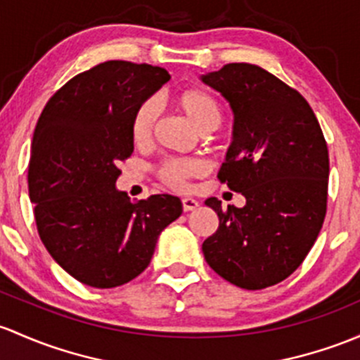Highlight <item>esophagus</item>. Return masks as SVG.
I'll return each instance as SVG.
<instances>
[{
    "label": "esophagus",
    "instance_id": "obj_1",
    "mask_svg": "<svg viewBox=\"0 0 360 360\" xmlns=\"http://www.w3.org/2000/svg\"><path fill=\"white\" fill-rule=\"evenodd\" d=\"M198 205H200V203L196 202V200H193V198H183V210H184V212H191V210L198 209Z\"/></svg>",
    "mask_w": 360,
    "mask_h": 360
}]
</instances>
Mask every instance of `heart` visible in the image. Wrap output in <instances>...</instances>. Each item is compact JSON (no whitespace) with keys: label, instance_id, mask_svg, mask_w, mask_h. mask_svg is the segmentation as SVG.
Listing matches in <instances>:
<instances>
[{"label":"heart","instance_id":"1","mask_svg":"<svg viewBox=\"0 0 360 360\" xmlns=\"http://www.w3.org/2000/svg\"><path fill=\"white\" fill-rule=\"evenodd\" d=\"M172 105L200 132L214 131L222 119V107L214 94L202 88H186L172 96ZM158 110L153 100L136 108L131 119V139L136 146L150 145L157 127ZM158 179L172 190H186L193 177L203 174V164L195 158H169L157 169Z\"/></svg>","mask_w":360,"mask_h":360}]
</instances>
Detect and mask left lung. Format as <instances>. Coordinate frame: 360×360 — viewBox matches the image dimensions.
<instances>
[{
  "instance_id": "obj_1",
  "label": "left lung",
  "mask_w": 360,
  "mask_h": 360,
  "mask_svg": "<svg viewBox=\"0 0 360 360\" xmlns=\"http://www.w3.org/2000/svg\"><path fill=\"white\" fill-rule=\"evenodd\" d=\"M202 81L228 100L233 143L221 183L247 200L222 210L203 241L207 264L245 290L278 285L304 262L323 228L330 157L312 108L297 89L252 63H228Z\"/></svg>"
}]
</instances>
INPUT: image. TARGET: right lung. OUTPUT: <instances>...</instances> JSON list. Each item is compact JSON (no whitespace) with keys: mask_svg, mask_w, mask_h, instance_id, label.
I'll list each match as a JSON object with an SVG mask.
<instances>
[{"mask_svg":"<svg viewBox=\"0 0 360 360\" xmlns=\"http://www.w3.org/2000/svg\"><path fill=\"white\" fill-rule=\"evenodd\" d=\"M169 79L162 67L110 60L72 77L37 120L27 176L37 233L82 285L115 288L141 274L183 214L177 196L132 203L115 188L134 150L132 115Z\"/></svg>","mask_w":360,"mask_h":360,"instance_id":"right-lung-1","label":"right lung"}]
</instances>
